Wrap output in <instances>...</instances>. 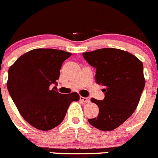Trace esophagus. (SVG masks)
I'll list each match as a JSON object with an SVG mask.
<instances>
[{
	"instance_id": "1",
	"label": "esophagus",
	"mask_w": 158,
	"mask_h": 158,
	"mask_svg": "<svg viewBox=\"0 0 158 158\" xmlns=\"http://www.w3.org/2000/svg\"><path fill=\"white\" fill-rule=\"evenodd\" d=\"M80 100L82 101L83 102H89L90 101V99L89 97H83V96H80Z\"/></svg>"
}]
</instances>
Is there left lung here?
Here are the masks:
<instances>
[{
    "label": "left lung",
    "mask_w": 158,
    "mask_h": 158,
    "mask_svg": "<svg viewBox=\"0 0 158 158\" xmlns=\"http://www.w3.org/2000/svg\"><path fill=\"white\" fill-rule=\"evenodd\" d=\"M84 59L96 68V82L104 87L102 100L91 101L99 107L97 117L89 119L102 131L116 129L133 114L144 89L143 63L136 56L117 48L84 52Z\"/></svg>",
    "instance_id": "1"
}]
</instances>
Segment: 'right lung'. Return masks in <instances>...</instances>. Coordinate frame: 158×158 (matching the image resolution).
I'll use <instances>...</instances> for the list:
<instances>
[{
    "mask_svg": "<svg viewBox=\"0 0 158 158\" xmlns=\"http://www.w3.org/2000/svg\"><path fill=\"white\" fill-rule=\"evenodd\" d=\"M71 53L53 48L31 50L9 68L7 86L22 117L41 131L60 124L77 93L62 94L56 91L60 69Z\"/></svg>",
    "mask_w": 158,
    "mask_h": 158,
    "instance_id": "right-lung-1",
    "label": "right lung"
}]
</instances>
